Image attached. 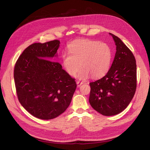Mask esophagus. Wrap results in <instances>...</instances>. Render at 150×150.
<instances>
[{
    "instance_id": "1",
    "label": "esophagus",
    "mask_w": 150,
    "mask_h": 150,
    "mask_svg": "<svg viewBox=\"0 0 150 150\" xmlns=\"http://www.w3.org/2000/svg\"><path fill=\"white\" fill-rule=\"evenodd\" d=\"M76 83H77V86H78V88L80 87V86L83 84V82H81V81H77Z\"/></svg>"
}]
</instances>
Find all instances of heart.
Wrapping results in <instances>:
<instances>
[{
	"label": "heart",
	"mask_w": 150,
	"mask_h": 150,
	"mask_svg": "<svg viewBox=\"0 0 150 150\" xmlns=\"http://www.w3.org/2000/svg\"><path fill=\"white\" fill-rule=\"evenodd\" d=\"M68 53L62 54L61 62L65 71L74 76L81 67L78 78L85 79L90 76L98 79L106 75L111 63L112 52L104 42L89 39H80L68 46Z\"/></svg>",
	"instance_id": "b5f03b06"
}]
</instances>
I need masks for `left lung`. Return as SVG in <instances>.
<instances>
[{
    "mask_svg": "<svg viewBox=\"0 0 150 150\" xmlns=\"http://www.w3.org/2000/svg\"><path fill=\"white\" fill-rule=\"evenodd\" d=\"M110 34L116 46L114 61L106 76L89 83V103L104 116L116 115L125 110L137 89V64L133 54L118 37Z\"/></svg>",
    "mask_w": 150,
    "mask_h": 150,
    "instance_id": "8db88e82",
    "label": "left lung"
}]
</instances>
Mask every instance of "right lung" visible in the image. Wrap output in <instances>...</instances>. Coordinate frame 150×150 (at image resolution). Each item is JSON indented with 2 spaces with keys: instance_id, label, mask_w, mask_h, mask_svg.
<instances>
[{
  "instance_id": "obj_1",
  "label": "right lung",
  "mask_w": 150,
  "mask_h": 150,
  "mask_svg": "<svg viewBox=\"0 0 150 150\" xmlns=\"http://www.w3.org/2000/svg\"><path fill=\"white\" fill-rule=\"evenodd\" d=\"M60 41L34 43L18 58L13 71L19 101L33 116L51 120L69 106L75 79L62 69L55 57Z\"/></svg>"
}]
</instances>
